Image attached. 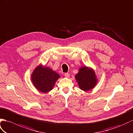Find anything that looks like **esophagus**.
Instances as JSON below:
<instances>
[{
  "label": "esophagus",
  "instance_id": "obj_1",
  "mask_svg": "<svg viewBox=\"0 0 133 133\" xmlns=\"http://www.w3.org/2000/svg\"><path fill=\"white\" fill-rule=\"evenodd\" d=\"M65 77H66V78H69V76H70V75L68 73H65Z\"/></svg>",
  "mask_w": 133,
  "mask_h": 133
}]
</instances>
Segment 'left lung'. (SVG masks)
Returning <instances> with one entry per match:
<instances>
[{
    "mask_svg": "<svg viewBox=\"0 0 133 133\" xmlns=\"http://www.w3.org/2000/svg\"><path fill=\"white\" fill-rule=\"evenodd\" d=\"M75 79L79 89L84 91L93 89L98 82L94 70L86 65L79 68L78 72L75 75Z\"/></svg>",
    "mask_w": 133,
    "mask_h": 133,
    "instance_id": "1",
    "label": "left lung"
}]
</instances>
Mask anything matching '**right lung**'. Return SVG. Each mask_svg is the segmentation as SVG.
<instances>
[{"mask_svg":"<svg viewBox=\"0 0 133 133\" xmlns=\"http://www.w3.org/2000/svg\"><path fill=\"white\" fill-rule=\"evenodd\" d=\"M60 75L48 66L38 65L31 75V80L35 88L40 92L47 93L52 90Z\"/></svg>","mask_w":133,"mask_h":133,"instance_id":"obj_1","label":"right lung"}]
</instances>
